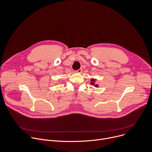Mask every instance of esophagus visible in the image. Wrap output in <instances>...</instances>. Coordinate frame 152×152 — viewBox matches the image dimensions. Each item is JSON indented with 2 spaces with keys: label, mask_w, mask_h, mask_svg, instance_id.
I'll return each instance as SVG.
<instances>
[{
  "label": "esophagus",
  "mask_w": 152,
  "mask_h": 152,
  "mask_svg": "<svg viewBox=\"0 0 152 152\" xmlns=\"http://www.w3.org/2000/svg\"><path fill=\"white\" fill-rule=\"evenodd\" d=\"M82 72V69H79V70L75 71V72H76V73H80Z\"/></svg>",
  "instance_id": "34e87169"
}]
</instances>
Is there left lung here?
<instances>
[{
    "label": "left lung",
    "mask_w": 152,
    "mask_h": 152,
    "mask_svg": "<svg viewBox=\"0 0 152 152\" xmlns=\"http://www.w3.org/2000/svg\"><path fill=\"white\" fill-rule=\"evenodd\" d=\"M91 84H92V85H94V86H96V87H98V85H95V83H94V82H95V79H91Z\"/></svg>",
    "instance_id": "obj_1"
}]
</instances>
